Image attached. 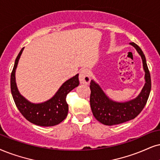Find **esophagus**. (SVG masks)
Wrapping results in <instances>:
<instances>
[{"mask_svg": "<svg viewBox=\"0 0 160 160\" xmlns=\"http://www.w3.org/2000/svg\"><path fill=\"white\" fill-rule=\"evenodd\" d=\"M79 80H80V83L88 85L90 82L91 78L89 71L87 68H82L80 70V75H79Z\"/></svg>", "mask_w": 160, "mask_h": 160, "instance_id": "esophagus-1", "label": "esophagus"}]
</instances>
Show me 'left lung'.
I'll return each mask as SVG.
<instances>
[{
    "instance_id": "left-lung-1",
    "label": "left lung",
    "mask_w": 160,
    "mask_h": 160,
    "mask_svg": "<svg viewBox=\"0 0 160 160\" xmlns=\"http://www.w3.org/2000/svg\"><path fill=\"white\" fill-rule=\"evenodd\" d=\"M141 56L145 74V84L139 96L125 102H117L110 100L94 81L90 82V106L93 115L99 122L106 125H114L133 120L142 111L146 104L151 88L150 72L145 57L139 46L130 43Z\"/></svg>"
}]
</instances>
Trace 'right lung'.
I'll return each instance as SVG.
<instances>
[{"instance_id": "obj_1", "label": "right lung", "mask_w": 160, "mask_h": 160, "mask_svg": "<svg viewBox=\"0 0 160 160\" xmlns=\"http://www.w3.org/2000/svg\"><path fill=\"white\" fill-rule=\"evenodd\" d=\"M24 48H22L16 58L11 74L10 85L13 100L19 112L25 118L33 124L40 126H53L65 120L68 112L66 96L72 89L78 86V75L72 78L62 85L53 98L42 103H32L26 100L18 92L15 82V69Z\"/></svg>"}]
</instances>
